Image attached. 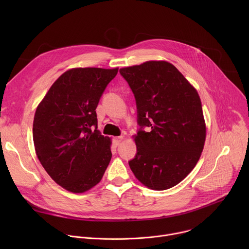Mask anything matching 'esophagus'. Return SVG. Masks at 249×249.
I'll return each instance as SVG.
<instances>
[{"label": "esophagus", "mask_w": 249, "mask_h": 249, "mask_svg": "<svg viewBox=\"0 0 249 249\" xmlns=\"http://www.w3.org/2000/svg\"><path fill=\"white\" fill-rule=\"evenodd\" d=\"M123 139H124V137H123V136H120V137H116V138H114L113 144L117 147L118 145H120V143H121V142L123 141Z\"/></svg>", "instance_id": "esophagus-1"}]
</instances>
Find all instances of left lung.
Wrapping results in <instances>:
<instances>
[{
	"label": "left lung",
	"mask_w": 249,
	"mask_h": 249,
	"mask_svg": "<svg viewBox=\"0 0 249 249\" xmlns=\"http://www.w3.org/2000/svg\"><path fill=\"white\" fill-rule=\"evenodd\" d=\"M136 98L137 155L129 161L136 178L153 190L182 181L204 149L206 123L197 89L172 64L147 61L120 69Z\"/></svg>",
	"instance_id": "8db88e82"
}]
</instances>
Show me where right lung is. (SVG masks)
Returning <instances> with one entry per match:
<instances>
[{"mask_svg": "<svg viewBox=\"0 0 249 249\" xmlns=\"http://www.w3.org/2000/svg\"><path fill=\"white\" fill-rule=\"evenodd\" d=\"M118 68H73L51 86L33 120L36 156L51 178L72 193L101 180L111 154V139L97 130L95 109Z\"/></svg>", "mask_w": 249, "mask_h": 249, "instance_id": "right-lung-1", "label": "right lung"}]
</instances>
